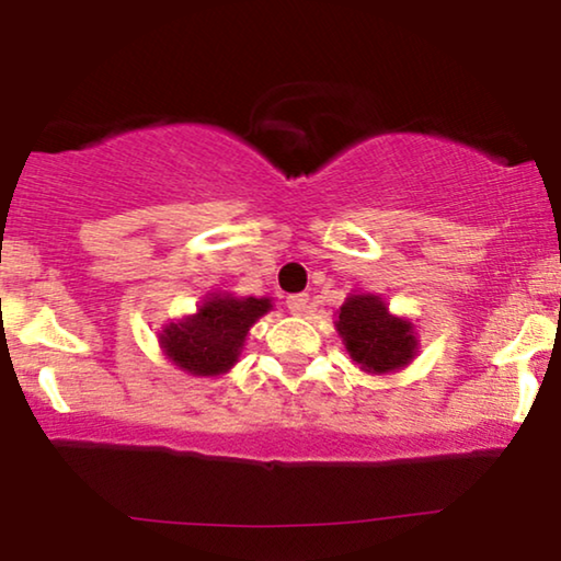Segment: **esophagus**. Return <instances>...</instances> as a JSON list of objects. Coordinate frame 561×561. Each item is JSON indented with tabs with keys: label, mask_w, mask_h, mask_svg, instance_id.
I'll return each instance as SVG.
<instances>
[{
	"label": "esophagus",
	"mask_w": 561,
	"mask_h": 561,
	"mask_svg": "<svg viewBox=\"0 0 561 561\" xmlns=\"http://www.w3.org/2000/svg\"><path fill=\"white\" fill-rule=\"evenodd\" d=\"M307 302H310L307 295H289L287 297V310L291 314H302V312H307Z\"/></svg>",
	"instance_id": "esophagus-1"
}]
</instances>
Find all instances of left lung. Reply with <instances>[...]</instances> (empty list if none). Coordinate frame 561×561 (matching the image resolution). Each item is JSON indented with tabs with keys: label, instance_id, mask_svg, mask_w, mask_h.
Wrapping results in <instances>:
<instances>
[{
	"label": "left lung",
	"instance_id": "8db88e82",
	"mask_svg": "<svg viewBox=\"0 0 561 561\" xmlns=\"http://www.w3.org/2000/svg\"><path fill=\"white\" fill-rule=\"evenodd\" d=\"M337 333L343 335L351 358L374 374L407 366L416 348L412 322L393 318L389 307L374 295H353L341 307Z\"/></svg>",
	"mask_w": 561,
	"mask_h": 561
}]
</instances>
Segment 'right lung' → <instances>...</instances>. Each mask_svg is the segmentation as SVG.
I'll return each instance as SVG.
<instances>
[{
  "label": "right lung",
  "mask_w": 561,
  "mask_h": 561,
  "mask_svg": "<svg viewBox=\"0 0 561 561\" xmlns=\"http://www.w3.org/2000/svg\"><path fill=\"white\" fill-rule=\"evenodd\" d=\"M270 299L210 297L198 314L164 328L160 343L170 360L187 374H224L239 358L249 328L270 310Z\"/></svg>",
  "instance_id": "right-lung-1"
}]
</instances>
